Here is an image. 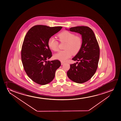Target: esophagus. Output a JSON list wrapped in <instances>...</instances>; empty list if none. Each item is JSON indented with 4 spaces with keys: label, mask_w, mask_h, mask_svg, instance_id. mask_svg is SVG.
<instances>
[{
    "label": "esophagus",
    "mask_w": 121,
    "mask_h": 121,
    "mask_svg": "<svg viewBox=\"0 0 121 121\" xmlns=\"http://www.w3.org/2000/svg\"><path fill=\"white\" fill-rule=\"evenodd\" d=\"M61 65H63V64H65V62H64L63 61H61Z\"/></svg>",
    "instance_id": "obj_1"
}]
</instances>
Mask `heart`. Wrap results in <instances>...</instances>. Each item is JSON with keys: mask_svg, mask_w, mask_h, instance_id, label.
Masks as SVG:
<instances>
[{"mask_svg": "<svg viewBox=\"0 0 121 121\" xmlns=\"http://www.w3.org/2000/svg\"><path fill=\"white\" fill-rule=\"evenodd\" d=\"M59 39L61 42H66L64 49L60 50L54 54V57L55 59L61 61H66L71 57L72 53H77L81 48L82 40L81 36L75 35V34L68 31H64L58 35ZM48 45L51 50L56 51L58 50L59 43L55 37L51 36L49 38Z\"/></svg>", "mask_w": 121, "mask_h": 121, "instance_id": "b5f03b06", "label": "heart"}]
</instances>
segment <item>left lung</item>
Segmentation results:
<instances>
[{
	"label": "left lung",
	"instance_id": "obj_1",
	"mask_svg": "<svg viewBox=\"0 0 121 121\" xmlns=\"http://www.w3.org/2000/svg\"><path fill=\"white\" fill-rule=\"evenodd\" d=\"M70 31L82 35V45L77 55L73 58L76 63L70 65L67 73L73 81L83 83L90 80L96 73L100 56V48L93 30L87 26L71 27Z\"/></svg>",
	"mask_w": 121,
	"mask_h": 121
}]
</instances>
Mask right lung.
Masks as SVG:
<instances>
[{"mask_svg":"<svg viewBox=\"0 0 121 121\" xmlns=\"http://www.w3.org/2000/svg\"><path fill=\"white\" fill-rule=\"evenodd\" d=\"M62 27L35 25L25 35L21 52L22 63L27 75L38 84L45 85L51 82L56 69L61 66L58 60H46L52 56L48 45L49 38Z\"/></svg>","mask_w":121,"mask_h":121,"instance_id":"1","label":"right lung"}]
</instances>
